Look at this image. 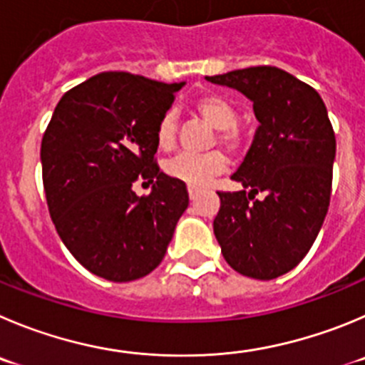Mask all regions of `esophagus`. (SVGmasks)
<instances>
[{
    "instance_id": "1",
    "label": "esophagus",
    "mask_w": 365,
    "mask_h": 365,
    "mask_svg": "<svg viewBox=\"0 0 365 365\" xmlns=\"http://www.w3.org/2000/svg\"><path fill=\"white\" fill-rule=\"evenodd\" d=\"M198 194H200L198 187H189V198H190V200H196V198H198Z\"/></svg>"
}]
</instances>
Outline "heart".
<instances>
[{"instance_id":"obj_1","label":"heart","mask_w":365,"mask_h":365,"mask_svg":"<svg viewBox=\"0 0 365 365\" xmlns=\"http://www.w3.org/2000/svg\"><path fill=\"white\" fill-rule=\"evenodd\" d=\"M194 108L217 129V142L227 151L240 153L247 145L248 136L237 122L236 106L220 93H203L194 101ZM156 144L162 151H173L176 145V117L175 111H165L156 124ZM227 169V158L221 151L205 155L182 153L165 163V173L171 178L185 182L190 187H203L210 178L221 175Z\"/></svg>"}]
</instances>
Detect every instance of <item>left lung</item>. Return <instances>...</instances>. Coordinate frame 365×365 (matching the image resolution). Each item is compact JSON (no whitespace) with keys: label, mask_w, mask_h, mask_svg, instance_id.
Masks as SVG:
<instances>
[{"label":"left lung","mask_w":365,"mask_h":365,"mask_svg":"<svg viewBox=\"0 0 365 365\" xmlns=\"http://www.w3.org/2000/svg\"><path fill=\"white\" fill-rule=\"evenodd\" d=\"M207 81L247 95L259 120L250 151L232 175L243 190H217L214 236L237 274L270 281L304 259L324 223L335 131L321 95L281 68H243ZM257 193L264 198L255 199Z\"/></svg>","instance_id":"1"}]
</instances>
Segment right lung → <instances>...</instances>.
Wrapping results in <instances>:
<instances>
[{"label":"right lung","mask_w":365,"mask_h":365,"mask_svg":"<svg viewBox=\"0 0 365 365\" xmlns=\"http://www.w3.org/2000/svg\"><path fill=\"white\" fill-rule=\"evenodd\" d=\"M182 86L102 71L63 95L44 131L50 217L64 247L98 277L128 282L155 270L189 207L185 183L163 175L155 158L156 124ZM136 181L153 190L136 197Z\"/></svg>","instance_id":"obj_1"}]
</instances>
